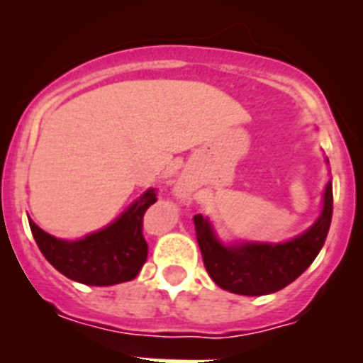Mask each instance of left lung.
I'll return each mask as SVG.
<instances>
[{"mask_svg":"<svg viewBox=\"0 0 363 363\" xmlns=\"http://www.w3.org/2000/svg\"><path fill=\"white\" fill-rule=\"evenodd\" d=\"M331 218L333 185L327 184L322 216L307 233L291 242L225 247L218 242L211 223L201 214L194 216V227L205 269L214 284L230 293L262 296L293 284L313 264L325 242Z\"/></svg>","mask_w":363,"mask_h":363,"instance_id":"left-lung-1","label":"left lung"}]
</instances>
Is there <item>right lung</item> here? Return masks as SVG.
<instances>
[{"label": "right lung", "mask_w": 363, "mask_h": 363, "mask_svg": "<svg viewBox=\"0 0 363 363\" xmlns=\"http://www.w3.org/2000/svg\"><path fill=\"white\" fill-rule=\"evenodd\" d=\"M156 194V189H149L112 225L78 242L56 240L32 220L28 225L54 269L79 284L107 287L136 278L145 264L149 245L143 236V214L158 200Z\"/></svg>", "instance_id": "add662e5"}]
</instances>
